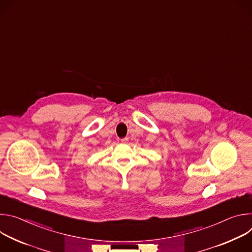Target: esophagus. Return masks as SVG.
Returning <instances> with one entry per match:
<instances>
[{
  "mask_svg": "<svg viewBox=\"0 0 252 252\" xmlns=\"http://www.w3.org/2000/svg\"><path fill=\"white\" fill-rule=\"evenodd\" d=\"M121 141H122L123 143H126V142H127V141H128V138H127V137H124V138H122V139H121Z\"/></svg>",
  "mask_w": 252,
  "mask_h": 252,
  "instance_id": "esophagus-1",
  "label": "esophagus"
}]
</instances>
